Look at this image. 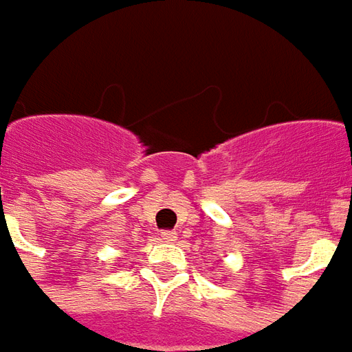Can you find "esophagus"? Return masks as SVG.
<instances>
[{"mask_svg":"<svg viewBox=\"0 0 352 352\" xmlns=\"http://www.w3.org/2000/svg\"><path fill=\"white\" fill-rule=\"evenodd\" d=\"M160 239H162L164 243H174V241L178 239V235H176L174 231H162V233H160Z\"/></svg>","mask_w":352,"mask_h":352,"instance_id":"esophagus-1","label":"esophagus"}]
</instances>
